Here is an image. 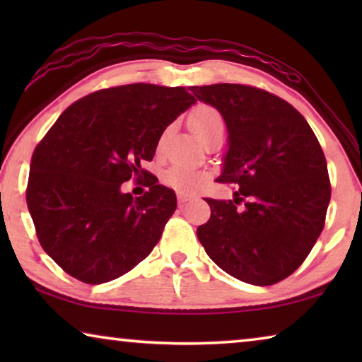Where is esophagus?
<instances>
[{
  "instance_id": "esophagus-1",
  "label": "esophagus",
  "mask_w": 362,
  "mask_h": 362,
  "mask_svg": "<svg viewBox=\"0 0 362 362\" xmlns=\"http://www.w3.org/2000/svg\"><path fill=\"white\" fill-rule=\"evenodd\" d=\"M192 198H193L192 194H185V193L177 194V199H179V203H187V201H189Z\"/></svg>"
}]
</instances>
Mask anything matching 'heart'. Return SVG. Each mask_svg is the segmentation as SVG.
<instances>
[{"mask_svg": "<svg viewBox=\"0 0 362 362\" xmlns=\"http://www.w3.org/2000/svg\"><path fill=\"white\" fill-rule=\"evenodd\" d=\"M188 126L196 136L204 140L211 132L218 127H223V119L216 108L211 105L194 107L188 115ZM206 179L204 173L185 166V164H174L163 174L164 185L170 187L179 193H193L198 189Z\"/></svg>", "mask_w": 362, "mask_h": 362, "instance_id": "heart-1", "label": "heart"}]
</instances>
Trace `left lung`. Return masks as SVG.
<instances>
[{
	"label": "left lung",
	"mask_w": 362,
	"mask_h": 362,
	"mask_svg": "<svg viewBox=\"0 0 362 362\" xmlns=\"http://www.w3.org/2000/svg\"><path fill=\"white\" fill-rule=\"evenodd\" d=\"M192 93L218 110L228 131L217 182L240 187L233 201L206 198L211 218L198 226V240L233 278L279 283L302 265L324 228L330 182L321 145L303 116L267 90L223 83L193 86Z\"/></svg>",
	"instance_id": "obj_1"
}]
</instances>
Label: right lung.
Masks as SVG:
<instances>
[{
	"label": "right lung",
	"mask_w": 362,
	"mask_h": 362,
	"mask_svg": "<svg viewBox=\"0 0 362 362\" xmlns=\"http://www.w3.org/2000/svg\"><path fill=\"white\" fill-rule=\"evenodd\" d=\"M194 102L185 88L102 89L66 108L36 145L27 206L42 249L70 276L108 283L156 246L177 198L140 163L151 161L164 129ZM140 175L149 192L122 194L120 183Z\"/></svg>",
	"instance_id": "obj_1"
}]
</instances>
